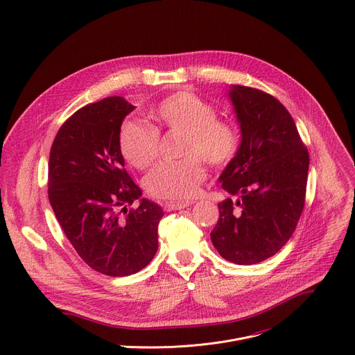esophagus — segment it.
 Wrapping results in <instances>:
<instances>
[{"label":"esophagus","mask_w":355,"mask_h":355,"mask_svg":"<svg viewBox=\"0 0 355 355\" xmlns=\"http://www.w3.org/2000/svg\"><path fill=\"white\" fill-rule=\"evenodd\" d=\"M192 204V202L187 200V202H164L163 204V208L164 211L170 212V211H178V209H184L187 207H189Z\"/></svg>","instance_id":"34e87169"}]
</instances>
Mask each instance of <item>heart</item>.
I'll return each instance as SVG.
<instances>
[{
    "label": "heart",
    "instance_id": "b5f03b06",
    "mask_svg": "<svg viewBox=\"0 0 355 355\" xmlns=\"http://www.w3.org/2000/svg\"><path fill=\"white\" fill-rule=\"evenodd\" d=\"M151 125L125 119L118 133L119 150L125 160L140 170L153 164L160 150V132L184 133L178 162L160 163L146 180V191L164 200H184L193 196L205 177L204 159L211 167L227 166L237 155L240 137L236 128L218 119L216 108L191 91H178L163 98L150 110Z\"/></svg>",
    "mask_w": 355,
    "mask_h": 355
}]
</instances>
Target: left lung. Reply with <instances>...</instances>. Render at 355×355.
I'll list each match as a JSON object with an SVG mask.
<instances>
[{"label": "left lung", "instance_id": "8db88e82", "mask_svg": "<svg viewBox=\"0 0 355 355\" xmlns=\"http://www.w3.org/2000/svg\"><path fill=\"white\" fill-rule=\"evenodd\" d=\"M229 96L241 143L219 180L239 199L219 202L211 239L225 260L250 266L274 256L293 234L305 207L309 153L277 98L244 85H233Z\"/></svg>", "mask_w": 355, "mask_h": 355}]
</instances>
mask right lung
<instances>
[{
  "mask_svg": "<svg viewBox=\"0 0 355 355\" xmlns=\"http://www.w3.org/2000/svg\"><path fill=\"white\" fill-rule=\"evenodd\" d=\"M135 110L122 96H108L74 112L50 148V205L77 254L92 270L126 277L153 260L163 209L140 199L141 189L125 170L118 133Z\"/></svg>",
  "mask_w": 355,
  "mask_h": 355,
  "instance_id": "1",
  "label": "right lung"
}]
</instances>
